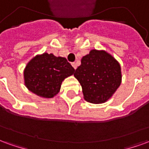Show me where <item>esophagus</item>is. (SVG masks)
Segmentation results:
<instances>
[{
    "label": "esophagus",
    "instance_id": "obj_1",
    "mask_svg": "<svg viewBox=\"0 0 149 149\" xmlns=\"http://www.w3.org/2000/svg\"><path fill=\"white\" fill-rule=\"evenodd\" d=\"M72 67L76 69V68H77V64L75 63V62H73V63H72Z\"/></svg>",
    "mask_w": 149,
    "mask_h": 149
}]
</instances>
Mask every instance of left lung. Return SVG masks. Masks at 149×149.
Returning <instances> with one entry per match:
<instances>
[{
	"label": "left lung",
	"mask_w": 149,
	"mask_h": 149,
	"mask_svg": "<svg viewBox=\"0 0 149 149\" xmlns=\"http://www.w3.org/2000/svg\"><path fill=\"white\" fill-rule=\"evenodd\" d=\"M74 77L80 82L84 100L93 104L106 102L121 83L120 65L104 50L92 49L81 59Z\"/></svg>",
	"instance_id": "8db88e82"
}]
</instances>
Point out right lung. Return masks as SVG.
Wrapping results in <instances>:
<instances>
[{
    "mask_svg": "<svg viewBox=\"0 0 149 149\" xmlns=\"http://www.w3.org/2000/svg\"><path fill=\"white\" fill-rule=\"evenodd\" d=\"M74 72L66 58L45 52L34 56L25 66L24 84L39 97L52 98L60 92L62 81Z\"/></svg>",
    "mask_w": 149,
    "mask_h": 149,
    "instance_id": "right-lung-1",
    "label": "right lung"
}]
</instances>
